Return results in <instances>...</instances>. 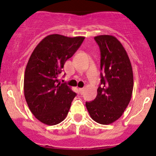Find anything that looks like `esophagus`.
<instances>
[{"instance_id": "1", "label": "esophagus", "mask_w": 156, "mask_h": 156, "mask_svg": "<svg viewBox=\"0 0 156 156\" xmlns=\"http://www.w3.org/2000/svg\"><path fill=\"white\" fill-rule=\"evenodd\" d=\"M78 91H79V92H80V94H83V91H84V89L83 88H79L78 89Z\"/></svg>"}]
</instances>
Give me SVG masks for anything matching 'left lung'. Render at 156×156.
Wrapping results in <instances>:
<instances>
[{"label": "left lung", "instance_id": "8db88e82", "mask_svg": "<svg viewBox=\"0 0 156 156\" xmlns=\"http://www.w3.org/2000/svg\"><path fill=\"white\" fill-rule=\"evenodd\" d=\"M101 51V85L97 96L86 102L90 117L101 124H110L124 113L133 90V68L121 42L112 35L94 37Z\"/></svg>", "mask_w": 156, "mask_h": 156}]
</instances>
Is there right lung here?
I'll use <instances>...</instances> for the list:
<instances>
[{
    "label": "right lung",
    "mask_w": 156,
    "mask_h": 156,
    "mask_svg": "<svg viewBox=\"0 0 156 156\" xmlns=\"http://www.w3.org/2000/svg\"><path fill=\"white\" fill-rule=\"evenodd\" d=\"M84 38L49 35L31 55L25 69L23 91L29 108L41 122L55 125L67 115L76 93L58 82V77Z\"/></svg>",
    "instance_id": "obj_1"
}]
</instances>
